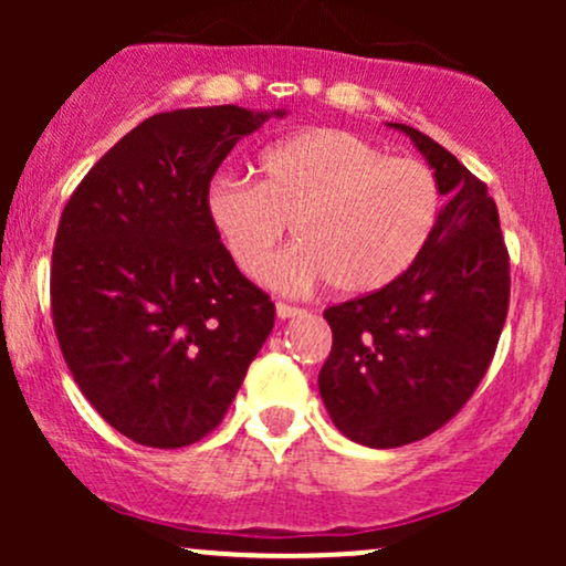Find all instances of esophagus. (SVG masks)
<instances>
[{"instance_id":"esophagus-1","label":"esophagus","mask_w":566,"mask_h":566,"mask_svg":"<svg viewBox=\"0 0 566 566\" xmlns=\"http://www.w3.org/2000/svg\"><path fill=\"white\" fill-rule=\"evenodd\" d=\"M301 314H305V311L297 308V305H290V303H282V301L276 303V316H279V319H292V316H301Z\"/></svg>"}]
</instances>
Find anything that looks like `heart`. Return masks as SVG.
I'll return each mask as SVG.
<instances>
[{
  "mask_svg": "<svg viewBox=\"0 0 566 566\" xmlns=\"http://www.w3.org/2000/svg\"><path fill=\"white\" fill-rule=\"evenodd\" d=\"M441 216L437 175L343 129H308L261 157V184L218 175L207 218L244 276L269 271L284 226L297 247L276 265L279 290L316 282L346 297L386 290L412 269Z\"/></svg>",
  "mask_w": 566,
  "mask_h": 566,
  "instance_id": "heart-1",
  "label": "heart"
}]
</instances>
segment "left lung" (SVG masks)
I'll list each match as a JSON object with an SVG mask.
<instances>
[{
    "instance_id": "8db88e82",
    "label": "left lung",
    "mask_w": 566,
    "mask_h": 566,
    "mask_svg": "<svg viewBox=\"0 0 566 566\" xmlns=\"http://www.w3.org/2000/svg\"><path fill=\"white\" fill-rule=\"evenodd\" d=\"M412 138L450 201L405 276L329 305L333 350L319 373L329 418L375 450L431 437L471 399L495 356L511 297V261L495 199L454 154L420 129Z\"/></svg>"
}]
</instances>
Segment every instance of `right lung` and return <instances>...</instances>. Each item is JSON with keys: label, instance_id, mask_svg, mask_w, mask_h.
Instances as JSON below:
<instances>
[{"label": "right lung", "instance_id": "right-lung-1", "mask_svg": "<svg viewBox=\"0 0 566 566\" xmlns=\"http://www.w3.org/2000/svg\"><path fill=\"white\" fill-rule=\"evenodd\" d=\"M284 116V112H274ZM271 114L239 106L148 116L63 207L50 303L63 359L108 426L188 447L223 420L274 327L207 218V188Z\"/></svg>", "mask_w": 566, "mask_h": 566}]
</instances>
